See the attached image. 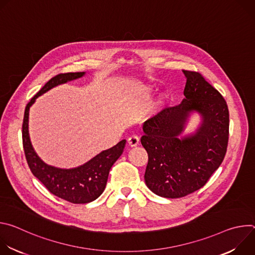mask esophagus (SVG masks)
Segmentation results:
<instances>
[{
	"label": "esophagus",
	"instance_id": "obj_1",
	"mask_svg": "<svg viewBox=\"0 0 255 255\" xmlns=\"http://www.w3.org/2000/svg\"><path fill=\"white\" fill-rule=\"evenodd\" d=\"M128 145L130 147H135L139 145V139L137 136H131L128 138Z\"/></svg>",
	"mask_w": 255,
	"mask_h": 255
}]
</instances>
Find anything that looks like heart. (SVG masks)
Masks as SVG:
<instances>
[{"label":"heart","mask_w":255,"mask_h":255,"mask_svg":"<svg viewBox=\"0 0 255 255\" xmlns=\"http://www.w3.org/2000/svg\"><path fill=\"white\" fill-rule=\"evenodd\" d=\"M152 92H153V90H152V88H150V87L145 88V90H144L145 95L148 96V97L152 94ZM166 102H167V96H166L165 94H160V95L156 98V100L152 103V105H151V107H150V110H149L150 113H151V114H156V113H158L159 111H161L162 108L165 106Z\"/></svg>","instance_id":"b5f03b06"}]
</instances>
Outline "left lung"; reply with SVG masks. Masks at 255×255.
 I'll list each match as a JSON object with an SVG mask.
<instances>
[{"instance_id":"1","label":"left lung","mask_w":255,"mask_h":255,"mask_svg":"<svg viewBox=\"0 0 255 255\" xmlns=\"http://www.w3.org/2000/svg\"><path fill=\"white\" fill-rule=\"evenodd\" d=\"M183 100L144 122L141 144L148 153L144 179L155 195L176 199L206 185L222 163L228 145L229 111L222 95L200 74L183 70ZM201 116L195 132L181 137L192 114Z\"/></svg>"}]
</instances>
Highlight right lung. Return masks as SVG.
Segmentation results:
<instances>
[{"instance_id": "add662e5", "label": "right lung", "mask_w": 255, "mask_h": 255, "mask_svg": "<svg viewBox=\"0 0 255 255\" xmlns=\"http://www.w3.org/2000/svg\"><path fill=\"white\" fill-rule=\"evenodd\" d=\"M86 72H67L49 80L44 87L27 104L22 125L23 147L28 165L45 188L54 196L74 204H87L98 199L106 188L112 165L123 153L126 140L123 139L115 146L102 151L88 162L74 168H59L45 163L35 152L29 136V110L36 99L52 88L80 79Z\"/></svg>"}]
</instances>
